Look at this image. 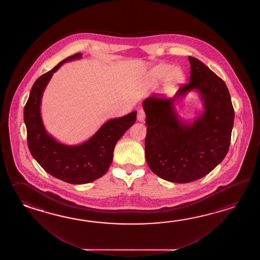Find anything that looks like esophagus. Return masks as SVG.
Wrapping results in <instances>:
<instances>
[{
	"mask_svg": "<svg viewBox=\"0 0 260 260\" xmlns=\"http://www.w3.org/2000/svg\"><path fill=\"white\" fill-rule=\"evenodd\" d=\"M138 121L139 122H144L145 119H146V114H145V111L143 109H139L138 111Z\"/></svg>",
	"mask_w": 260,
	"mask_h": 260,
	"instance_id": "1",
	"label": "esophagus"
}]
</instances>
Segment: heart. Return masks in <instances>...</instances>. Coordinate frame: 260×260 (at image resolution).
<instances>
[{
    "label": "heart",
    "instance_id": "1",
    "mask_svg": "<svg viewBox=\"0 0 260 260\" xmlns=\"http://www.w3.org/2000/svg\"><path fill=\"white\" fill-rule=\"evenodd\" d=\"M172 70H173V67L170 65H161V66L157 67L155 69L153 75L158 80H164L169 75ZM171 73L170 77L172 80H177L178 78L180 77V72L177 70H174Z\"/></svg>",
    "mask_w": 260,
    "mask_h": 260
}]
</instances>
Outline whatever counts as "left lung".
Instances as JSON below:
<instances>
[{"instance_id":"1","label":"left lung","mask_w":260,"mask_h":260,"mask_svg":"<svg viewBox=\"0 0 260 260\" xmlns=\"http://www.w3.org/2000/svg\"><path fill=\"white\" fill-rule=\"evenodd\" d=\"M189 83L172 98L152 94L143 101L146 160L160 178L192 182L209 174L230 148L234 110L224 81L199 59L188 56ZM200 94L204 112L193 122L180 119L175 103L190 90Z\"/></svg>"}]
</instances>
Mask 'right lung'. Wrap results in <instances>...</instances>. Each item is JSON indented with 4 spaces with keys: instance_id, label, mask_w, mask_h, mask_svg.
Here are the masks:
<instances>
[{
    "instance_id": "1",
    "label": "right lung",
    "mask_w": 260,
    "mask_h": 260,
    "mask_svg": "<svg viewBox=\"0 0 260 260\" xmlns=\"http://www.w3.org/2000/svg\"><path fill=\"white\" fill-rule=\"evenodd\" d=\"M82 54L71 55L50 72L36 80L24 108L28 149L40 166L51 176L71 184L92 182L104 176L111 166L117 141L137 119V111L111 119L92 138L80 145H65L56 141L44 127L41 102L53 73L65 62L80 59Z\"/></svg>"
}]
</instances>
